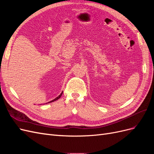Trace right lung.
<instances>
[{"instance_id": "obj_1", "label": "right lung", "mask_w": 154, "mask_h": 154, "mask_svg": "<svg viewBox=\"0 0 154 154\" xmlns=\"http://www.w3.org/2000/svg\"><path fill=\"white\" fill-rule=\"evenodd\" d=\"M62 93H63V92H62V93H61V94H60V95H59V96H58V97H56V98H54V99L53 100H52V101H49V102H50V103H51V102H53V101H56V100H58V99L60 98V97H61V96L62 95ZM49 102H48V103H49Z\"/></svg>"}]
</instances>
